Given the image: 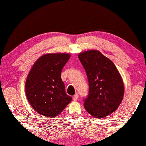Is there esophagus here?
Masks as SVG:
<instances>
[{"instance_id":"obj_1","label":"esophagus","mask_w":146,"mask_h":146,"mask_svg":"<svg viewBox=\"0 0 146 146\" xmlns=\"http://www.w3.org/2000/svg\"><path fill=\"white\" fill-rule=\"evenodd\" d=\"M78 94H75V95H74L73 97V100L74 101H76L77 100H78Z\"/></svg>"}]
</instances>
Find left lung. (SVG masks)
I'll return each instance as SVG.
<instances>
[{"label": "left lung", "mask_w": 146, "mask_h": 146, "mask_svg": "<svg viewBox=\"0 0 146 146\" xmlns=\"http://www.w3.org/2000/svg\"><path fill=\"white\" fill-rule=\"evenodd\" d=\"M87 75L89 91L84 107L96 118L105 117L115 111L124 94L122 79L110 59L97 50L78 55Z\"/></svg>", "instance_id": "1"}]
</instances>
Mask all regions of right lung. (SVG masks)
Segmentation results:
<instances>
[{
	"label": "right lung",
	"instance_id": "add662e5",
	"mask_svg": "<svg viewBox=\"0 0 146 146\" xmlns=\"http://www.w3.org/2000/svg\"><path fill=\"white\" fill-rule=\"evenodd\" d=\"M66 53L47 54L34 64L26 82V94L32 107L42 115L54 118L72 100L65 92L61 73L69 60Z\"/></svg>",
	"mask_w": 146,
	"mask_h": 146
}]
</instances>
